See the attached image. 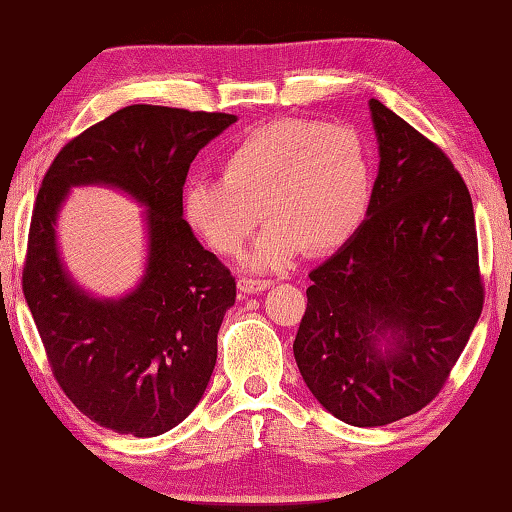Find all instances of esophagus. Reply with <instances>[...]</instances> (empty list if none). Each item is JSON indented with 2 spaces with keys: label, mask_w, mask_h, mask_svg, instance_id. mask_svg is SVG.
Listing matches in <instances>:
<instances>
[{
  "label": "esophagus",
  "mask_w": 512,
  "mask_h": 512,
  "mask_svg": "<svg viewBox=\"0 0 512 512\" xmlns=\"http://www.w3.org/2000/svg\"><path fill=\"white\" fill-rule=\"evenodd\" d=\"M271 287L268 280H253V277H239L237 280V289L244 293V296H253V293H262Z\"/></svg>",
  "instance_id": "1"
}]
</instances>
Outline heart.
<instances>
[{"label": "heart", "mask_w": 512, "mask_h": 512, "mask_svg": "<svg viewBox=\"0 0 512 512\" xmlns=\"http://www.w3.org/2000/svg\"><path fill=\"white\" fill-rule=\"evenodd\" d=\"M372 198V158L357 128L314 119L271 121L225 158L223 176H196L185 187L192 228L223 255L266 228L244 257L253 271L289 266L307 244L341 246Z\"/></svg>", "instance_id": "b5f03b06"}]
</instances>
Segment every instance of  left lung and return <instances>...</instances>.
Returning a JSON list of instances; mask_svg holds the SVG:
<instances>
[{
	"mask_svg": "<svg viewBox=\"0 0 512 512\" xmlns=\"http://www.w3.org/2000/svg\"><path fill=\"white\" fill-rule=\"evenodd\" d=\"M379 171L354 235L309 273L293 354L325 409L352 427L420 411L483 309L472 198L447 155L370 99Z\"/></svg>",
	"mask_w": 512,
	"mask_h": 512,
	"instance_id": "left-lung-1",
	"label": "left lung"
}]
</instances>
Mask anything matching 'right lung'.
<instances>
[{
	"label": "right lung",
	"mask_w": 512,
	"mask_h": 512,
	"mask_svg": "<svg viewBox=\"0 0 512 512\" xmlns=\"http://www.w3.org/2000/svg\"><path fill=\"white\" fill-rule=\"evenodd\" d=\"M235 121L225 112L126 106L67 142L42 178L24 298L60 388L101 427L160 436L210 384L237 284L183 219V187L196 153ZM81 184L119 188L147 210L145 275L121 299H94L59 259L57 212Z\"/></svg>",
	"instance_id": "obj_1"
}]
</instances>
